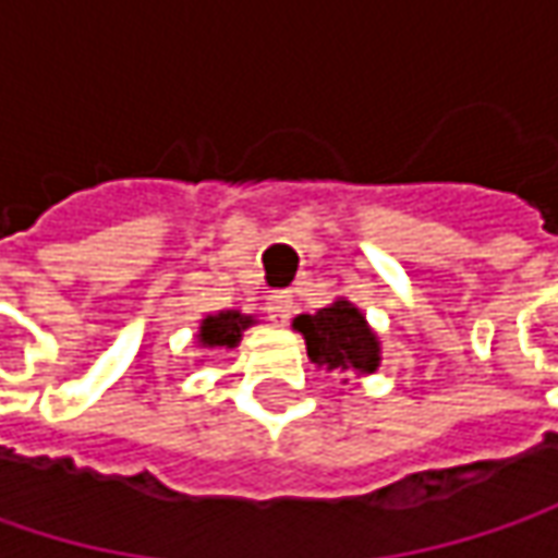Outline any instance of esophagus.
Returning <instances> with one entry per match:
<instances>
[{
	"instance_id": "1",
	"label": "esophagus",
	"mask_w": 558,
	"mask_h": 558,
	"mask_svg": "<svg viewBox=\"0 0 558 558\" xmlns=\"http://www.w3.org/2000/svg\"><path fill=\"white\" fill-rule=\"evenodd\" d=\"M291 307H294V298H291V291L276 289L267 294V311H269V316L276 319V323H289Z\"/></svg>"
}]
</instances>
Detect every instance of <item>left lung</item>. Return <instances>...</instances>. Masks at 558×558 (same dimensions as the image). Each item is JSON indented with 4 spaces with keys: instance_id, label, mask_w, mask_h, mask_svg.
<instances>
[{
    "instance_id": "left-lung-1",
    "label": "left lung",
    "mask_w": 558,
    "mask_h": 558,
    "mask_svg": "<svg viewBox=\"0 0 558 558\" xmlns=\"http://www.w3.org/2000/svg\"><path fill=\"white\" fill-rule=\"evenodd\" d=\"M294 329L304 335L307 356L316 366L360 375L378 369V341L363 313L348 301H335L313 316L301 313L294 319Z\"/></svg>"
}]
</instances>
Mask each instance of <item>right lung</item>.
I'll return each mask as SVG.
<instances>
[{
  "label": "right lung",
  "mask_w": 558,
  "mask_h": 558,
  "mask_svg": "<svg viewBox=\"0 0 558 558\" xmlns=\"http://www.w3.org/2000/svg\"><path fill=\"white\" fill-rule=\"evenodd\" d=\"M254 319L245 316V313L239 311H223L217 313V316H207L202 323V344L204 348H235L239 341H242V332H245L247 326H251Z\"/></svg>",
  "instance_id": "1"
}]
</instances>
